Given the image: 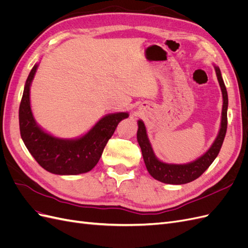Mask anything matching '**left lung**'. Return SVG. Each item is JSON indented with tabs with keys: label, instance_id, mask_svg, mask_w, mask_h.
Segmentation results:
<instances>
[{
	"label": "left lung",
	"instance_id": "1",
	"mask_svg": "<svg viewBox=\"0 0 248 248\" xmlns=\"http://www.w3.org/2000/svg\"><path fill=\"white\" fill-rule=\"evenodd\" d=\"M215 72L217 79H218L220 90L222 93V110H221V122H220V128L218 131V134L213 141V144L208 149L206 153L200 156L196 160L190 161L188 163L183 164H176V163H168L163 162L160 159L157 158L155 155L151 142L149 140L147 129L144 122L141 120L138 121V133L137 139L138 142L141 150L142 158H144L146 168L149 171V174L151 175L154 179L158 180V181L166 183V184H186L189 183L193 180L198 179L202 172H204L211 163L214 161V159L218 155L220 148L222 146V142L226 137L227 132V126H228V92L226 85H224L221 72L218 66H215Z\"/></svg>",
	"mask_w": 248,
	"mask_h": 248
}]
</instances>
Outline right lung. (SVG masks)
<instances>
[{
  "label": "right lung",
  "mask_w": 248,
  "mask_h": 248,
  "mask_svg": "<svg viewBox=\"0 0 248 248\" xmlns=\"http://www.w3.org/2000/svg\"><path fill=\"white\" fill-rule=\"evenodd\" d=\"M39 63L26 80L19 106L20 136L27 149L44 170L55 175H79L91 170L99 161L103 149L118 124L128 118L127 111L102 117L91 129L74 139H61L44 130L36 122L30 100V90Z\"/></svg>",
  "instance_id": "add662e5"
}]
</instances>
